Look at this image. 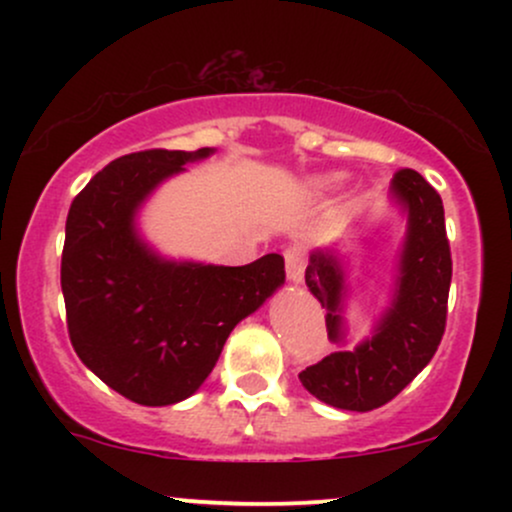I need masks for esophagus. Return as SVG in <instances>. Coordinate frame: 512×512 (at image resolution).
Returning <instances> with one entry per match:
<instances>
[{"label": "esophagus", "mask_w": 512, "mask_h": 512, "mask_svg": "<svg viewBox=\"0 0 512 512\" xmlns=\"http://www.w3.org/2000/svg\"><path fill=\"white\" fill-rule=\"evenodd\" d=\"M286 260V276H289L291 284H301L303 281V269H305V250L301 245H293L284 252Z\"/></svg>", "instance_id": "esophagus-1"}]
</instances>
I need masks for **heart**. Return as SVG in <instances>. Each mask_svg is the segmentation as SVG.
<instances>
[{
  "instance_id": "obj_1",
  "label": "heart",
  "mask_w": 512,
  "mask_h": 512,
  "mask_svg": "<svg viewBox=\"0 0 512 512\" xmlns=\"http://www.w3.org/2000/svg\"><path fill=\"white\" fill-rule=\"evenodd\" d=\"M339 182H342V175L330 173V175H320V178H315L313 187H317V190H330V187L339 185Z\"/></svg>"
}]
</instances>
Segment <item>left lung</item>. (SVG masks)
<instances>
[{"mask_svg": "<svg viewBox=\"0 0 512 512\" xmlns=\"http://www.w3.org/2000/svg\"><path fill=\"white\" fill-rule=\"evenodd\" d=\"M390 192L407 216L390 305L368 339L354 349L332 351L298 373L310 395L337 409L383 407L428 366L445 332L452 260L443 199L411 168L399 170ZM305 284L327 310L330 339L344 346V301L349 286L337 248H320L310 255Z\"/></svg>", "mask_w": 512, "mask_h": 512, "instance_id": "8db88e82", "label": "left lung"}]
</instances>
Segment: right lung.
Instances as JSON below:
<instances>
[{"mask_svg": "<svg viewBox=\"0 0 512 512\" xmlns=\"http://www.w3.org/2000/svg\"><path fill=\"white\" fill-rule=\"evenodd\" d=\"M214 154L149 149L115 158L76 195L62 250V293L76 356L122 397L168 407L202 387L228 334L284 284V257L245 267L158 255L139 209L182 166Z\"/></svg>", "mask_w": 512, "mask_h": 512, "instance_id": "add662e5", "label": "right lung"}]
</instances>
